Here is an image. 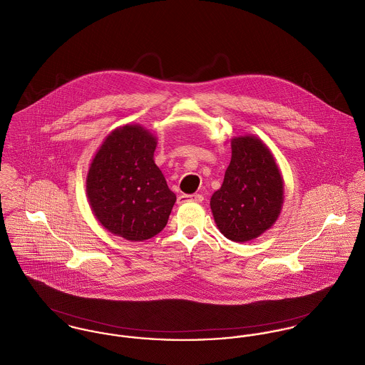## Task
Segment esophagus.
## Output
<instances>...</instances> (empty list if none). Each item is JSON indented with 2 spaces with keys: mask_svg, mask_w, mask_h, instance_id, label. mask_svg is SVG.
Returning <instances> with one entry per match:
<instances>
[{
  "mask_svg": "<svg viewBox=\"0 0 365 365\" xmlns=\"http://www.w3.org/2000/svg\"><path fill=\"white\" fill-rule=\"evenodd\" d=\"M204 200V197L201 195H182L178 197V202H186V201H195V202H201Z\"/></svg>",
  "mask_w": 365,
  "mask_h": 365,
  "instance_id": "obj_1",
  "label": "esophagus"
}]
</instances>
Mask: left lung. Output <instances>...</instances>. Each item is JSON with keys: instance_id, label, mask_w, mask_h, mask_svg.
I'll return each instance as SVG.
<instances>
[{"instance_id": "8db88e82", "label": "left lung", "mask_w": 365, "mask_h": 365, "mask_svg": "<svg viewBox=\"0 0 365 365\" xmlns=\"http://www.w3.org/2000/svg\"><path fill=\"white\" fill-rule=\"evenodd\" d=\"M283 204V180L269 148L247 135L232 139V158L224 183L210 201L215 224L232 242H249L277 222Z\"/></svg>"}]
</instances>
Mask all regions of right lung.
I'll return each mask as SVG.
<instances>
[{
  "instance_id": "1",
  "label": "right lung",
  "mask_w": 365,
  "mask_h": 365,
  "mask_svg": "<svg viewBox=\"0 0 365 365\" xmlns=\"http://www.w3.org/2000/svg\"><path fill=\"white\" fill-rule=\"evenodd\" d=\"M157 138L140 125L113 130L96 153L86 179L93 214L107 230L130 242L158 235L176 201L154 163Z\"/></svg>"
}]
</instances>
